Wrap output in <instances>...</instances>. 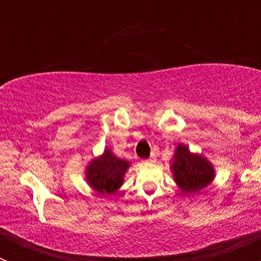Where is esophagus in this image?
I'll use <instances>...</instances> for the list:
<instances>
[{
	"label": "esophagus",
	"mask_w": 261,
	"mask_h": 261,
	"mask_svg": "<svg viewBox=\"0 0 261 261\" xmlns=\"http://www.w3.org/2000/svg\"><path fill=\"white\" fill-rule=\"evenodd\" d=\"M154 161H155V155H154V154H151V156L149 159H146V161H144L145 163H153Z\"/></svg>",
	"instance_id": "34e87169"
}]
</instances>
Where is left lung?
I'll use <instances>...</instances> for the list:
<instances>
[{
    "label": "left lung",
    "mask_w": 261,
    "mask_h": 261,
    "mask_svg": "<svg viewBox=\"0 0 261 261\" xmlns=\"http://www.w3.org/2000/svg\"><path fill=\"white\" fill-rule=\"evenodd\" d=\"M170 170L177 188L183 195L201 192L216 177V168L201 153H193L186 144H179L174 150Z\"/></svg>",
    "instance_id": "8db88e82"
}]
</instances>
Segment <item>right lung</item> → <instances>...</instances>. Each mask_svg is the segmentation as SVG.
Masks as SVG:
<instances>
[{
    "label": "right lung",
    "instance_id": "1",
    "mask_svg": "<svg viewBox=\"0 0 261 261\" xmlns=\"http://www.w3.org/2000/svg\"><path fill=\"white\" fill-rule=\"evenodd\" d=\"M130 167L128 159H121L105 147L100 155L95 156L85 167V180L98 195H114L124 184V177Z\"/></svg>",
    "mask_w": 261,
    "mask_h": 261
}]
</instances>
